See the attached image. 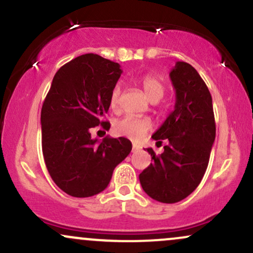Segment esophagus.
Here are the masks:
<instances>
[{
  "label": "esophagus",
  "instance_id": "obj_1",
  "mask_svg": "<svg viewBox=\"0 0 253 253\" xmlns=\"http://www.w3.org/2000/svg\"><path fill=\"white\" fill-rule=\"evenodd\" d=\"M140 149H139V146H136V145H134L133 144V146H132V152H136V151H139Z\"/></svg>",
  "mask_w": 253,
  "mask_h": 253
}]
</instances>
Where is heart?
I'll use <instances>...</instances> for the list:
<instances>
[{
  "instance_id": "b5f03b06",
  "label": "heart",
  "mask_w": 253,
  "mask_h": 253,
  "mask_svg": "<svg viewBox=\"0 0 253 253\" xmlns=\"http://www.w3.org/2000/svg\"><path fill=\"white\" fill-rule=\"evenodd\" d=\"M139 83L143 86L145 94L152 102H157L164 96L165 85L163 81L156 75H144L143 77L139 78ZM121 96V86L117 84L112 89L109 95V106L112 109H118L120 104ZM152 123L150 119L134 117V115H127L114 124V132L118 135L127 136V138L133 139V140H139L143 138L145 133L151 129Z\"/></svg>"
}]
</instances>
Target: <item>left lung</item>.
<instances>
[{
	"mask_svg": "<svg viewBox=\"0 0 253 253\" xmlns=\"http://www.w3.org/2000/svg\"><path fill=\"white\" fill-rule=\"evenodd\" d=\"M176 90L175 110L152 138L167 139L164 152H147L153 162L139 175L141 187L153 200L175 203L185 199L201 182L215 140L211 95L190 64L177 62L170 72Z\"/></svg>",
	"mask_w": 253,
	"mask_h": 253,
	"instance_id": "1",
	"label": "left lung"
}]
</instances>
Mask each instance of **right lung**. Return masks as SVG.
Wrapping results in <instances>:
<instances>
[{
	"mask_svg": "<svg viewBox=\"0 0 253 253\" xmlns=\"http://www.w3.org/2000/svg\"><path fill=\"white\" fill-rule=\"evenodd\" d=\"M118 63L86 53L64 64L54 75L42 108V145L51 178L64 193L89 197L109 184L113 171L129 155L128 139H92L90 129L110 124L102 118L121 76Z\"/></svg>",
	"mask_w": 253,
	"mask_h": 253,
	"instance_id": "add662e5",
	"label": "right lung"
}]
</instances>
